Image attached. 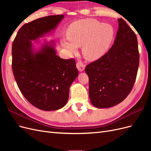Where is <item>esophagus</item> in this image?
Returning a JSON list of instances; mask_svg holds the SVG:
<instances>
[{"label": "esophagus", "instance_id": "esophagus-1", "mask_svg": "<svg viewBox=\"0 0 151 151\" xmlns=\"http://www.w3.org/2000/svg\"><path fill=\"white\" fill-rule=\"evenodd\" d=\"M76 66H77V69H78L80 72L83 71L85 68V65L84 64L83 62H82L81 61L77 62Z\"/></svg>", "mask_w": 151, "mask_h": 151}]
</instances>
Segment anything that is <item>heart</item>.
Masks as SVG:
<instances>
[{"mask_svg": "<svg viewBox=\"0 0 151 151\" xmlns=\"http://www.w3.org/2000/svg\"><path fill=\"white\" fill-rule=\"evenodd\" d=\"M113 36L112 26L94 19H86L70 24L67 31V39L62 40L61 43L70 52H75L76 47L83 46L84 57L94 60L106 53Z\"/></svg>", "mask_w": 151, "mask_h": 151, "instance_id": "b5f03b06", "label": "heart"}]
</instances>
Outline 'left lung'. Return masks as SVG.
Returning a JSON list of instances; mask_svg holds the SVG:
<instances>
[{
  "instance_id": "1",
  "label": "left lung",
  "mask_w": 151,
  "mask_h": 151,
  "mask_svg": "<svg viewBox=\"0 0 151 151\" xmlns=\"http://www.w3.org/2000/svg\"><path fill=\"white\" fill-rule=\"evenodd\" d=\"M139 65L138 42L134 31L122 18L112 47L86 65L89 94L94 106L106 108L123 101L133 88Z\"/></svg>"
}]
</instances>
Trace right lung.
Here are the masks:
<instances>
[{"mask_svg": "<svg viewBox=\"0 0 151 151\" xmlns=\"http://www.w3.org/2000/svg\"><path fill=\"white\" fill-rule=\"evenodd\" d=\"M63 18V15L48 16L26 23L12 45V68L18 88L31 104L45 111L65 106L79 72L75 59L60 58L48 43L33 53L31 40L54 29Z\"/></svg>", "mask_w": 151, "mask_h": 151, "instance_id": "1", "label": "right lung"}]
</instances>
